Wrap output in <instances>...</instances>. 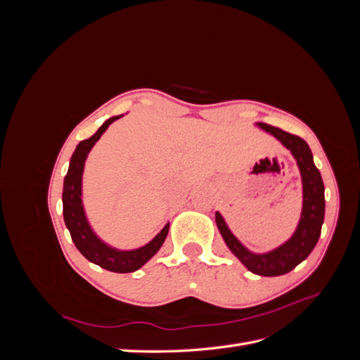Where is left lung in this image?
I'll return each mask as SVG.
<instances>
[{"mask_svg": "<svg viewBox=\"0 0 360 360\" xmlns=\"http://www.w3.org/2000/svg\"><path fill=\"white\" fill-rule=\"evenodd\" d=\"M258 126L278 138L282 144L291 150L292 156L297 160L303 181V212L297 230L285 245L269 254L257 255L249 252L231 234L219 213H216L214 217L226 246L252 274L259 276H281L288 274L304 258H308L319 242L324 221V184L320 171L315 167L307 141L266 123H258Z\"/></svg>", "mask_w": 360, "mask_h": 360, "instance_id": "1", "label": "left lung"}]
</instances>
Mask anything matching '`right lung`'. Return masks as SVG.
Returning a JSON list of instances; mask_svg holds the SVG:
<instances>
[{"mask_svg":"<svg viewBox=\"0 0 360 360\" xmlns=\"http://www.w3.org/2000/svg\"><path fill=\"white\" fill-rule=\"evenodd\" d=\"M117 118H120V115L106 120L91 138L81 141L78 147H76L75 153L70 159L69 171L66 174V177H64L63 214L64 222H66V226L69 228L75 246L78 248L79 252L86 259L97 266H101L102 269L115 271V274H130V271H135L139 267H143L160 249L169 231V224L163 226V230L148 245L135 250H124L123 252V250H117L102 243L91 231L89 222H86L81 200L84 162L91 147L96 144V141H99L108 126L115 122Z\"/></svg>","mask_w":360,"mask_h":360,"instance_id":"obj_1","label":"right lung"}]
</instances>
